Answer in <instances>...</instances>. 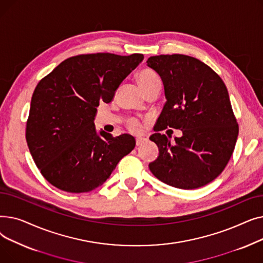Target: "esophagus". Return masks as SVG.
Wrapping results in <instances>:
<instances>
[{"mask_svg":"<svg viewBox=\"0 0 263 263\" xmlns=\"http://www.w3.org/2000/svg\"><path fill=\"white\" fill-rule=\"evenodd\" d=\"M148 140L146 137H136V146H141L144 143H146Z\"/></svg>","mask_w":263,"mask_h":263,"instance_id":"esophagus-1","label":"esophagus"}]
</instances>
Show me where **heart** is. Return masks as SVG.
Instances as JSON below:
<instances>
[{
	"mask_svg": "<svg viewBox=\"0 0 263 263\" xmlns=\"http://www.w3.org/2000/svg\"><path fill=\"white\" fill-rule=\"evenodd\" d=\"M136 78H137V82H139L140 86L142 87V89L145 93L151 89L161 86L160 78L154 70H151V69H149V68L142 69V70L137 73ZM130 128L133 131H140L141 123L137 120H132L130 122Z\"/></svg>",
	"mask_w": 263,
	"mask_h": 263,
	"instance_id": "1",
	"label": "heart"
}]
</instances>
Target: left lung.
<instances>
[{
	"label": "left lung",
	"mask_w": 263,
	"mask_h": 263,
	"mask_svg": "<svg viewBox=\"0 0 263 263\" xmlns=\"http://www.w3.org/2000/svg\"><path fill=\"white\" fill-rule=\"evenodd\" d=\"M147 66L161 77L166 98L156 131H182L174 144L165 134L149 137L159 147L150 172L178 189L210 183L226 167L239 134L226 85L209 66L183 54L151 57Z\"/></svg>",
	"instance_id": "1"
}]
</instances>
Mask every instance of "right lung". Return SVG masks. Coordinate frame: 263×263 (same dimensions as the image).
I'll return each mask as SVG.
<instances>
[{"label": "right lung", "instance_id": "right-lung-1", "mask_svg": "<svg viewBox=\"0 0 263 263\" xmlns=\"http://www.w3.org/2000/svg\"><path fill=\"white\" fill-rule=\"evenodd\" d=\"M144 60L143 54H82L62 62L33 93L26 142L38 170L62 191L85 193L103 184L118 162L135 147L134 137L97 132L101 101L115 91Z\"/></svg>", "mask_w": 263, "mask_h": 263}]
</instances>
